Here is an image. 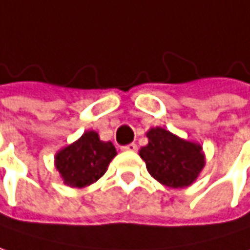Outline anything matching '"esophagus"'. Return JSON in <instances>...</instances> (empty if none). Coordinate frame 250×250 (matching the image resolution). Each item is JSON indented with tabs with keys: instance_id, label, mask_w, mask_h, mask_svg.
<instances>
[{
	"instance_id": "esophagus-1",
	"label": "esophagus",
	"mask_w": 250,
	"mask_h": 250,
	"mask_svg": "<svg viewBox=\"0 0 250 250\" xmlns=\"http://www.w3.org/2000/svg\"><path fill=\"white\" fill-rule=\"evenodd\" d=\"M122 150H123V151H136V150H137V145L130 143V145H127V146H123Z\"/></svg>"
}]
</instances>
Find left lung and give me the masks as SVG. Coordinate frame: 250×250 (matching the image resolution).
Returning a JSON list of instances; mask_svg holds the SVG:
<instances>
[{
  "label": "left lung",
  "instance_id": "8db88e82",
  "mask_svg": "<svg viewBox=\"0 0 250 250\" xmlns=\"http://www.w3.org/2000/svg\"><path fill=\"white\" fill-rule=\"evenodd\" d=\"M146 136L147 146L140 148L139 154L151 177L171 189H183L196 182L206 165L199 143L182 139L163 127L150 128Z\"/></svg>",
  "mask_w": 250,
  "mask_h": 250
}]
</instances>
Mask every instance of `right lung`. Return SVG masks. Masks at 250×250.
Listing matches in <instances>:
<instances>
[{"mask_svg":"<svg viewBox=\"0 0 250 250\" xmlns=\"http://www.w3.org/2000/svg\"><path fill=\"white\" fill-rule=\"evenodd\" d=\"M116 154L111 142H103L97 131L88 130L74 143L58 150L54 165L64 185L83 189L102 177Z\"/></svg>","mask_w":250,"mask_h":250,"instance_id":"right-lung-1","label":"right lung"}]
</instances>
